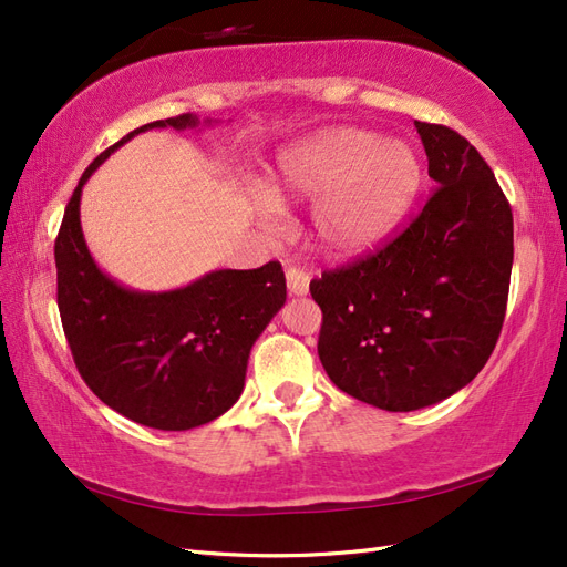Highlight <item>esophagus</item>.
Instances as JSON below:
<instances>
[{
    "mask_svg": "<svg viewBox=\"0 0 567 567\" xmlns=\"http://www.w3.org/2000/svg\"><path fill=\"white\" fill-rule=\"evenodd\" d=\"M286 286L290 290V296H305L307 290H310V274L290 267L286 269Z\"/></svg>",
    "mask_w": 567,
    "mask_h": 567,
    "instance_id": "esophagus-1",
    "label": "esophagus"
}]
</instances>
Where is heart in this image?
<instances>
[{"label":"heart","mask_w":567,"mask_h":567,"mask_svg":"<svg viewBox=\"0 0 567 567\" xmlns=\"http://www.w3.org/2000/svg\"><path fill=\"white\" fill-rule=\"evenodd\" d=\"M421 184V163L404 142L354 130H323L286 151L267 192L252 196L265 219L281 200H312V236L333 257L371 248L398 225Z\"/></svg>","instance_id":"obj_1"}]
</instances>
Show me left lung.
I'll use <instances>...</instances> for the list:
<instances>
[{
	"mask_svg": "<svg viewBox=\"0 0 567 567\" xmlns=\"http://www.w3.org/2000/svg\"><path fill=\"white\" fill-rule=\"evenodd\" d=\"M416 130L431 198L385 246L310 284L326 373L385 411L442 402L475 379L499 340L513 267V213L485 158L447 125Z\"/></svg>",
	"mask_w": 567,
	"mask_h": 567,
	"instance_id": "obj_1",
	"label": "left lung"
}]
</instances>
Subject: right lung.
Returning a JSON list of instances; mask_svg holds the SVG:
<instances>
[{
	"label": "right lung",
	"instance_id": "right-lung-1",
	"mask_svg": "<svg viewBox=\"0 0 567 567\" xmlns=\"http://www.w3.org/2000/svg\"><path fill=\"white\" fill-rule=\"evenodd\" d=\"M196 125L192 113L136 127L84 169L54 241L56 302L73 362L96 398L136 423L188 431L241 398L252 342L286 302L277 260L219 269L167 293H134L101 271L84 246V182L134 134Z\"/></svg>",
	"mask_w": 567,
	"mask_h": 567
}]
</instances>
